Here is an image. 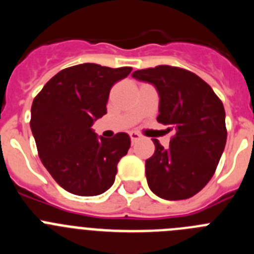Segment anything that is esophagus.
Wrapping results in <instances>:
<instances>
[{"label": "esophagus", "instance_id": "obj_1", "mask_svg": "<svg viewBox=\"0 0 254 254\" xmlns=\"http://www.w3.org/2000/svg\"><path fill=\"white\" fill-rule=\"evenodd\" d=\"M129 137H131L132 143H133V142H136V141H137L141 136L137 133V132H129Z\"/></svg>", "mask_w": 254, "mask_h": 254}]
</instances>
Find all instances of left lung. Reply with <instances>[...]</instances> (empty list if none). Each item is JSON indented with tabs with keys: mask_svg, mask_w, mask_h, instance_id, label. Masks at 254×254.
<instances>
[{
	"mask_svg": "<svg viewBox=\"0 0 254 254\" xmlns=\"http://www.w3.org/2000/svg\"><path fill=\"white\" fill-rule=\"evenodd\" d=\"M132 77L156 87L158 122L174 131L169 147L154 140L155 152L145 163L150 190L169 201L194 196L212 178L225 149L223 103L207 82L185 68L163 64L137 69Z\"/></svg>",
	"mask_w": 254,
	"mask_h": 254,
	"instance_id": "obj_1",
	"label": "left lung"
}]
</instances>
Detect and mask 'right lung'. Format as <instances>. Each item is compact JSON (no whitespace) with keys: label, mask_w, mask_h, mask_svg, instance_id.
Listing matches in <instances>:
<instances>
[{"label":"right lung","mask_w":254,"mask_h":254,"mask_svg":"<svg viewBox=\"0 0 254 254\" xmlns=\"http://www.w3.org/2000/svg\"><path fill=\"white\" fill-rule=\"evenodd\" d=\"M131 67L82 64L49 80L31 105L30 128L39 158L61 187L77 196H98L113 186L117 165L129 146L125 132L105 138L91 128L107 113L111 89Z\"/></svg>","instance_id":"obj_1"}]
</instances>
